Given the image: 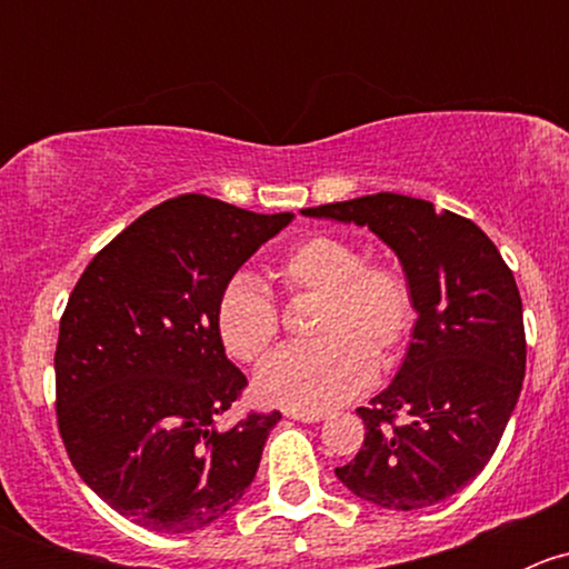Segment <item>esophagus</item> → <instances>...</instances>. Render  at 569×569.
<instances>
[{
    "mask_svg": "<svg viewBox=\"0 0 569 569\" xmlns=\"http://www.w3.org/2000/svg\"><path fill=\"white\" fill-rule=\"evenodd\" d=\"M289 418H295V421H302V423H317L325 418V412H289Z\"/></svg>",
    "mask_w": 569,
    "mask_h": 569,
    "instance_id": "esophagus-1",
    "label": "esophagus"
}]
</instances>
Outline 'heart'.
Here are the masks:
<instances>
[{
  "mask_svg": "<svg viewBox=\"0 0 569 569\" xmlns=\"http://www.w3.org/2000/svg\"><path fill=\"white\" fill-rule=\"evenodd\" d=\"M289 297H319L311 347H291L263 363L258 399L289 412H321L369 386L371 371L393 369L416 325V295L391 261L363 258L341 237H306L272 269ZM222 349L239 363H258L274 347L280 313L256 280H228L214 306Z\"/></svg>",
  "mask_w": 569,
  "mask_h": 569,
  "instance_id": "heart-1",
  "label": "heart"
}]
</instances>
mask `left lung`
<instances>
[{
  "mask_svg": "<svg viewBox=\"0 0 569 569\" xmlns=\"http://www.w3.org/2000/svg\"><path fill=\"white\" fill-rule=\"evenodd\" d=\"M302 214L369 226L416 295L405 363L358 407L366 440L336 476L382 509L432 507L481 473L518 405L526 330L512 269L476 222L429 200L377 192Z\"/></svg>",
  "mask_w": 569,
  "mask_h": 569,
  "instance_id": "1",
  "label": "left lung"
}]
</instances>
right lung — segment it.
<instances>
[{
	"label": "right lung",
	"mask_w": 569,
	"mask_h": 569,
	"mask_svg": "<svg viewBox=\"0 0 569 569\" xmlns=\"http://www.w3.org/2000/svg\"><path fill=\"white\" fill-rule=\"evenodd\" d=\"M291 217L178 194L96 252L68 297L54 352L60 438L84 485L142 529H203L256 479L280 412L217 429L248 377L226 358L214 306Z\"/></svg>",
	"instance_id": "right-lung-1"
}]
</instances>
